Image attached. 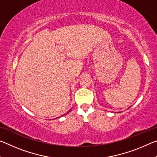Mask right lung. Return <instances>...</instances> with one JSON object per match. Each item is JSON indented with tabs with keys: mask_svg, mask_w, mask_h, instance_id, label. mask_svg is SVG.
I'll return each instance as SVG.
<instances>
[{
	"mask_svg": "<svg viewBox=\"0 0 157 157\" xmlns=\"http://www.w3.org/2000/svg\"><path fill=\"white\" fill-rule=\"evenodd\" d=\"M71 110H70V111H71ZM68 111V112H69V111ZM68 112H67V113H68Z\"/></svg>",
	"mask_w": 157,
	"mask_h": 157,
	"instance_id": "add662e5",
	"label": "right lung"
}]
</instances>
